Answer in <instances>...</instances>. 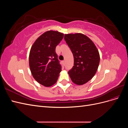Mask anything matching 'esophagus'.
Listing matches in <instances>:
<instances>
[{"label": "esophagus", "instance_id": "34e87169", "mask_svg": "<svg viewBox=\"0 0 128 128\" xmlns=\"http://www.w3.org/2000/svg\"><path fill=\"white\" fill-rule=\"evenodd\" d=\"M62 64H63L64 65V64H65V61H64V60L62 61Z\"/></svg>", "mask_w": 128, "mask_h": 128}]
</instances>
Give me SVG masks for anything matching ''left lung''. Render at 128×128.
Returning <instances> with one entry per match:
<instances>
[{
  "label": "left lung",
  "mask_w": 128,
  "mask_h": 128,
  "mask_svg": "<svg viewBox=\"0 0 128 128\" xmlns=\"http://www.w3.org/2000/svg\"><path fill=\"white\" fill-rule=\"evenodd\" d=\"M64 40L74 58V66L68 74L74 83L84 84L97 71L100 62L98 50L94 42L83 34H65Z\"/></svg>",
  "instance_id": "8db88e82"
}]
</instances>
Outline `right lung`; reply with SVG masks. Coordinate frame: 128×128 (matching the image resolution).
Instances as JSON below:
<instances>
[{"label": "right lung", "mask_w": 128, "mask_h": 128, "mask_svg": "<svg viewBox=\"0 0 128 128\" xmlns=\"http://www.w3.org/2000/svg\"><path fill=\"white\" fill-rule=\"evenodd\" d=\"M64 35L57 31H47L37 38L31 48L29 56L31 72L37 82L46 87L56 82L61 71L56 48Z\"/></svg>", "instance_id": "add662e5"}]
</instances>
